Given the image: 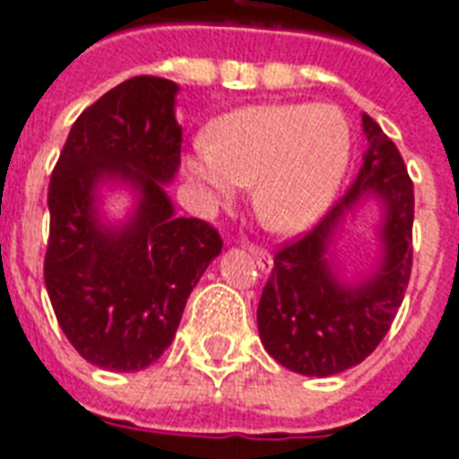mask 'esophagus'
I'll list each match as a JSON object with an SVG mask.
<instances>
[{
    "instance_id": "34e87169",
    "label": "esophagus",
    "mask_w": 459,
    "mask_h": 459,
    "mask_svg": "<svg viewBox=\"0 0 459 459\" xmlns=\"http://www.w3.org/2000/svg\"><path fill=\"white\" fill-rule=\"evenodd\" d=\"M247 253H250V255L255 257L257 267H260L263 273H270V270H273V255H270V253H267L264 247L247 246Z\"/></svg>"
}]
</instances>
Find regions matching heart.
Instances as JSON below:
<instances>
[{
  "label": "heart",
  "instance_id": "heart-1",
  "mask_svg": "<svg viewBox=\"0 0 459 459\" xmlns=\"http://www.w3.org/2000/svg\"><path fill=\"white\" fill-rule=\"evenodd\" d=\"M348 121L335 107L263 104L230 111L199 135L185 168L209 199L253 185V206L274 233H301L333 204L351 162Z\"/></svg>",
  "mask_w": 459,
  "mask_h": 459
}]
</instances>
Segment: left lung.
Instances as JSON below:
<instances>
[{"label": "left lung", "mask_w": 459, "mask_h": 459, "mask_svg": "<svg viewBox=\"0 0 459 459\" xmlns=\"http://www.w3.org/2000/svg\"><path fill=\"white\" fill-rule=\"evenodd\" d=\"M362 131L368 151L358 179L304 238L274 255L257 307L264 351L299 375H338L372 355L409 287L413 185L402 152L368 114ZM365 201L383 204L380 260L368 278L348 282L334 264L333 243L344 216Z\"/></svg>", "instance_id": "1"}]
</instances>
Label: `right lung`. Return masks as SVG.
<instances>
[{
  "label": "right lung",
  "mask_w": 459,
  "mask_h": 459,
  "mask_svg": "<svg viewBox=\"0 0 459 459\" xmlns=\"http://www.w3.org/2000/svg\"><path fill=\"white\" fill-rule=\"evenodd\" d=\"M179 87L131 77L80 114L50 175L46 290L67 341L87 362L141 372L178 333L185 304L221 253L219 230L179 219L165 185L179 169ZM136 196L121 224L100 219V186Z\"/></svg>",
  "instance_id": "add662e5"
}]
</instances>
